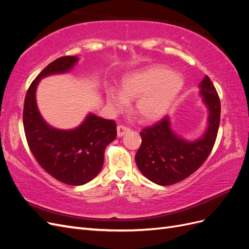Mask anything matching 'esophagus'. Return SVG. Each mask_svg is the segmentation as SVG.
Segmentation results:
<instances>
[{
	"label": "esophagus",
	"mask_w": 249,
	"mask_h": 249,
	"mask_svg": "<svg viewBox=\"0 0 249 249\" xmlns=\"http://www.w3.org/2000/svg\"><path fill=\"white\" fill-rule=\"evenodd\" d=\"M129 131H130L129 127L124 125V124L117 125V136H118V137H123L124 135L126 132H129Z\"/></svg>",
	"instance_id": "1"
}]
</instances>
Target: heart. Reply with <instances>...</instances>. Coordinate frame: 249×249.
I'll use <instances>...</instances> for the list:
<instances>
[{"instance_id":"obj_1","label":"heart","mask_w":249,"mask_h":249,"mask_svg":"<svg viewBox=\"0 0 249 249\" xmlns=\"http://www.w3.org/2000/svg\"><path fill=\"white\" fill-rule=\"evenodd\" d=\"M183 79L162 66H150L134 72L122 81L120 92L109 88L107 99L113 111L120 112L127 102L136 99L134 113L142 122L161 118L183 88Z\"/></svg>"}]
</instances>
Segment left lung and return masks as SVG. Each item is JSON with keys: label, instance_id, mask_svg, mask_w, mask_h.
<instances>
[{"label": "left lung", "instance_id": "left-lung-1", "mask_svg": "<svg viewBox=\"0 0 249 249\" xmlns=\"http://www.w3.org/2000/svg\"><path fill=\"white\" fill-rule=\"evenodd\" d=\"M200 94L209 110L208 129L195 141L172 131L168 116L140 132L141 145L135 157L142 175L153 183L168 186L196 171L212 152L220 124V100L208 76L200 83Z\"/></svg>", "mask_w": 249, "mask_h": 249}]
</instances>
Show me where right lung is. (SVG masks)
I'll list each match as a JSON object with an SVG mask.
<instances>
[{
    "label": "right lung",
    "instance_id": "obj_1",
    "mask_svg": "<svg viewBox=\"0 0 249 249\" xmlns=\"http://www.w3.org/2000/svg\"><path fill=\"white\" fill-rule=\"evenodd\" d=\"M77 62V56H64L50 63L30 85L22 113L27 142L36 161L50 176L71 186L84 185L99 175L105 148L117 133L114 120L91 113L69 131L52 127L41 117L35 97L40 79L70 71Z\"/></svg>",
    "mask_w": 249,
    "mask_h": 249
}]
</instances>
